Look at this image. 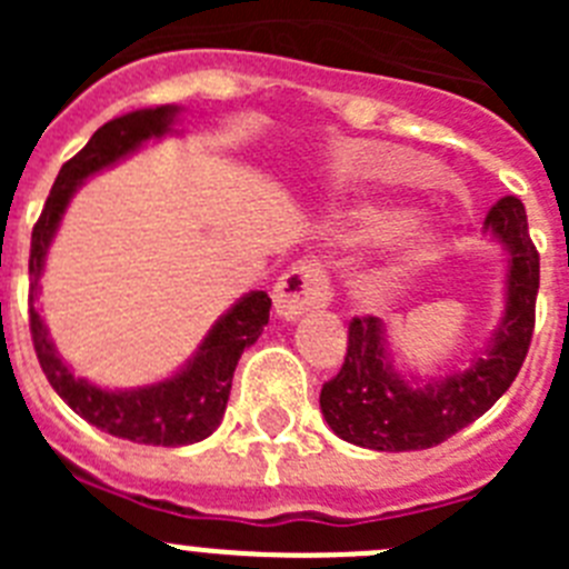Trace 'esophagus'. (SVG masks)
<instances>
[{
  "label": "esophagus",
  "mask_w": 569,
  "mask_h": 569,
  "mask_svg": "<svg viewBox=\"0 0 569 569\" xmlns=\"http://www.w3.org/2000/svg\"><path fill=\"white\" fill-rule=\"evenodd\" d=\"M330 299H333L330 276L325 264H319L316 259L296 261L288 273L279 276L273 288L276 313L288 321L313 308H325L330 305Z\"/></svg>",
  "instance_id": "34e87169"
}]
</instances>
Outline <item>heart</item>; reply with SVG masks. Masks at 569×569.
Wrapping results in <instances>:
<instances>
[{
	"mask_svg": "<svg viewBox=\"0 0 569 569\" xmlns=\"http://www.w3.org/2000/svg\"><path fill=\"white\" fill-rule=\"evenodd\" d=\"M350 224H353V233L359 239H385L401 224V210H396L393 204H365V208L353 210ZM430 253H433V236L425 228H407L399 241L396 261H399L401 270H407L430 259Z\"/></svg>",
	"mask_w": 569,
	"mask_h": 569,
	"instance_id": "obj_1",
	"label": "heart"
}]
</instances>
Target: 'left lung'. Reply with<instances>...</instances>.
<instances>
[{"mask_svg":"<svg viewBox=\"0 0 569 569\" xmlns=\"http://www.w3.org/2000/svg\"><path fill=\"white\" fill-rule=\"evenodd\" d=\"M485 228L510 248L507 313L490 350L465 373L439 385L410 387L387 367L381 321L356 316L347 325L345 365L325 381L319 396L321 413L339 439L385 453L427 450L485 416L516 381L536 328L539 250L527 230L525 204L516 196L492 204Z\"/></svg>","mask_w":569,"mask_h":569,"instance_id":"obj_1","label":"left lung"}]
</instances>
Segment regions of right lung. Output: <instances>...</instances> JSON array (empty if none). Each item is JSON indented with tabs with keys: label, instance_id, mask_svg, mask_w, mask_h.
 I'll use <instances>...</instances> for the list:
<instances>
[{
	"label": "right lung",
	"instance_id": "1",
	"mask_svg": "<svg viewBox=\"0 0 569 569\" xmlns=\"http://www.w3.org/2000/svg\"><path fill=\"white\" fill-rule=\"evenodd\" d=\"M173 113L176 108H170V104L156 110H136V113L119 116L113 122L102 124L97 133L90 136V142L62 164L57 182L50 188L42 216L33 224L28 261L30 339H33V350H37V359L42 365V373L48 376L50 387L68 401L70 410H77L84 421H90L104 433L136 441V445L156 447L193 445V441L208 439L219 427L224 407H228L233 370L239 365L241 350L259 339L270 319V296L261 293V290L244 296L210 330L202 350L196 353V359L184 367L182 373H176L173 379L162 381V385L130 390V393H108V390H99V387L70 373L50 345L48 330H44L37 308H33V299H37L44 253H48L50 239L57 233L59 219H62L73 190L82 184L84 176L116 162L119 156L130 153L136 144H142L150 136H162Z\"/></svg>",
	"mask_w": 569,
	"mask_h": 569
}]
</instances>
